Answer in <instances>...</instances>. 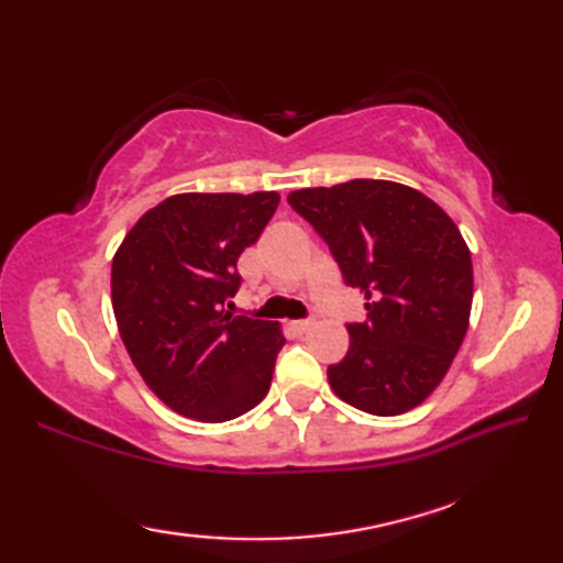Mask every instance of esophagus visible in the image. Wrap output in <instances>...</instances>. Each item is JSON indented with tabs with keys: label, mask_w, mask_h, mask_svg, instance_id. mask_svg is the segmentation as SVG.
<instances>
[{
	"label": "esophagus",
	"mask_w": 563,
	"mask_h": 563,
	"mask_svg": "<svg viewBox=\"0 0 563 563\" xmlns=\"http://www.w3.org/2000/svg\"><path fill=\"white\" fill-rule=\"evenodd\" d=\"M292 331H297V333H307V331H312L317 324H314V319H302V321H292Z\"/></svg>",
	"instance_id": "34e87169"
}]
</instances>
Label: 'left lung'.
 <instances>
[{"instance_id": "8db88e82", "label": "left lung", "mask_w": 563, "mask_h": 563, "mask_svg": "<svg viewBox=\"0 0 563 563\" xmlns=\"http://www.w3.org/2000/svg\"><path fill=\"white\" fill-rule=\"evenodd\" d=\"M288 202L329 244L367 319L329 365L336 397L373 416L423 404L470 329L474 273L457 224L421 190L379 178L292 190Z\"/></svg>"}]
</instances>
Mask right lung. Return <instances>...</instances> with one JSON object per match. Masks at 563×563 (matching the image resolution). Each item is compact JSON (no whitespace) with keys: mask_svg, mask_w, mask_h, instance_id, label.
Segmentation results:
<instances>
[{"mask_svg":"<svg viewBox=\"0 0 563 563\" xmlns=\"http://www.w3.org/2000/svg\"><path fill=\"white\" fill-rule=\"evenodd\" d=\"M278 202L275 190L176 194L142 214L113 256L111 302L130 361L194 421H232L268 394L280 324L224 305L242 283L239 256Z\"/></svg>","mask_w":563,"mask_h":563,"instance_id":"1","label":"right lung"}]
</instances>
